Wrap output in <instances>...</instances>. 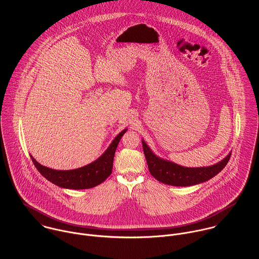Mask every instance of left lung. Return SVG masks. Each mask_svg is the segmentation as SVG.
Wrapping results in <instances>:
<instances>
[{
  "instance_id": "1",
  "label": "left lung",
  "mask_w": 259,
  "mask_h": 259,
  "mask_svg": "<svg viewBox=\"0 0 259 259\" xmlns=\"http://www.w3.org/2000/svg\"><path fill=\"white\" fill-rule=\"evenodd\" d=\"M142 142L150 175L164 185L189 186L204 183L222 171L231 155L229 152L222 161L210 166L185 167L156 156L148 148L146 142Z\"/></svg>"
}]
</instances>
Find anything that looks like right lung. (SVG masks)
Returning <instances> with one entry per match:
<instances>
[{"instance_id": "right-lung-1", "label": "right lung", "mask_w": 259, "mask_h": 259, "mask_svg": "<svg viewBox=\"0 0 259 259\" xmlns=\"http://www.w3.org/2000/svg\"><path fill=\"white\" fill-rule=\"evenodd\" d=\"M127 128L120 132L112 141L110 147L92 163L71 170H57L39 164L31 155V158L39 174L49 182L63 188L85 189L104 183L110 177L112 169L113 156L116 147Z\"/></svg>"}]
</instances>
